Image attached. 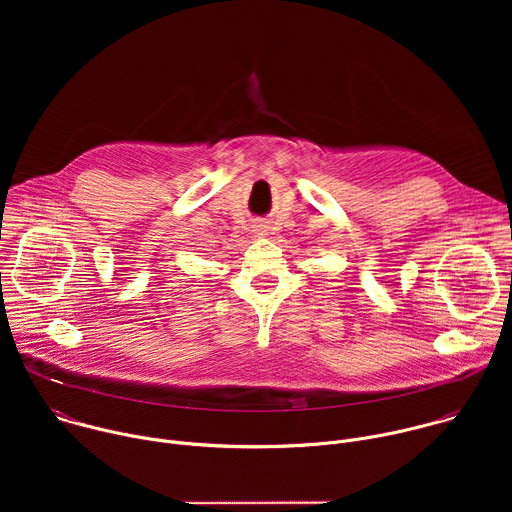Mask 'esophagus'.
Segmentation results:
<instances>
[{
    "label": "esophagus",
    "mask_w": 512,
    "mask_h": 512,
    "mask_svg": "<svg viewBox=\"0 0 512 512\" xmlns=\"http://www.w3.org/2000/svg\"><path fill=\"white\" fill-rule=\"evenodd\" d=\"M253 229H255L257 235H265V225H255Z\"/></svg>",
    "instance_id": "34e87169"
}]
</instances>
